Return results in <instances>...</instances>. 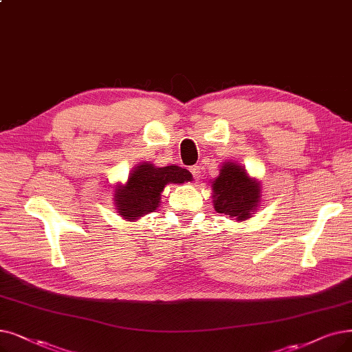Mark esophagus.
<instances>
[{
    "instance_id": "obj_1",
    "label": "esophagus",
    "mask_w": 352,
    "mask_h": 352,
    "mask_svg": "<svg viewBox=\"0 0 352 352\" xmlns=\"http://www.w3.org/2000/svg\"><path fill=\"white\" fill-rule=\"evenodd\" d=\"M190 171H191V174H192V177H194L195 181H200V178H201V166H200V165L191 166Z\"/></svg>"
}]
</instances>
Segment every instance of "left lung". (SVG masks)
Returning <instances> with one entry per match:
<instances>
[{"label": "left lung", "mask_w": 352, "mask_h": 352, "mask_svg": "<svg viewBox=\"0 0 352 352\" xmlns=\"http://www.w3.org/2000/svg\"><path fill=\"white\" fill-rule=\"evenodd\" d=\"M211 188L212 206L216 211L237 221L249 220L261 207V181L250 177L246 168L239 162H224L219 177L211 181Z\"/></svg>", "instance_id": "1"}]
</instances>
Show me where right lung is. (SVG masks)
I'll use <instances>...</instances> for the list:
<instances>
[{
  "mask_svg": "<svg viewBox=\"0 0 352 352\" xmlns=\"http://www.w3.org/2000/svg\"><path fill=\"white\" fill-rule=\"evenodd\" d=\"M192 181L186 168L170 165L158 168L151 162H141L132 168L125 184L113 187V206L119 216L135 221L158 208L161 195L168 184H184Z\"/></svg>",
  "mask_w": 352,
  "mask_h": 352,
  "instance_id": "add662e5",
  "label": "right lung"
}]
</instances>
